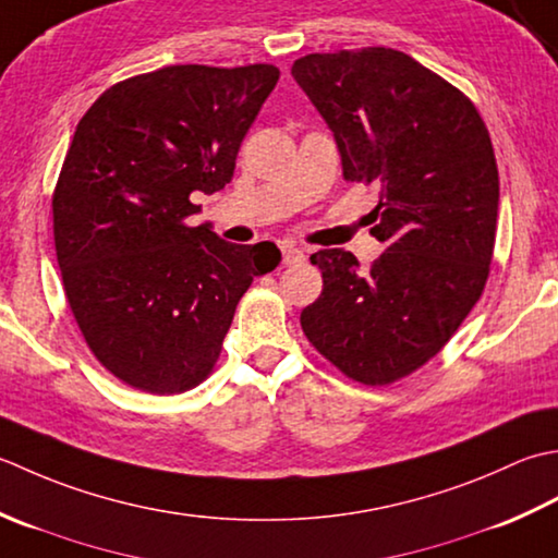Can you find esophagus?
Instances as JSON below:
<instances>
[{
	"instance_id": "34e87169",
	"label": "esophagus",
	"mask_w": 558,
	"mask_h": 558,
	"mask_svg": "<svg viewBox=\"0 0 558 558\" xmlns=\"http://www.w3.org/2000/svg\"><path fill=\"white\" fill-rule=\"evenodd\" d=\"M281 263L287 267H299L305 263V253L301 247H295L291 243H283L281 245Z\"/></svg>"
}]
</instances>
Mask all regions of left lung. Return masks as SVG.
I'll list each match as a JSON object with an SVG mask.
<instances>
[{
	"instance_id": "left-lung-1",
	"label": "left lung",
	"mask_w": 558,
	"mask_h": 558,
	"mask_svg": "<svg viewBox=\"0 0 558 558\" xmlns=\"http://www.w3.org/2000/svg\"><path fill=\"white\" fill-rule=\"evenodd\" d=\"M332 130L349 183L380 187L371 267L317 250L323 293L301 313L308 342L347 378L388 385L448 344L492 265L498 168L486 124L446 78L392 48L315 52L291 66Z\"/></svg>"
}]
</instances>
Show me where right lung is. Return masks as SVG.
<instances>
[{"label": "right lung", "mask_w": 558, "mask_h": 558, "mask_svg": "<svg viewBox=\"0 0 558 558\" xmlns=\"http://www.w3.org/2000/svg\"><path fill=\"white\" fill-rule=\"evenodd\" d=\"M275 64H175L110 86L78 120L52 195L66 303L130 388L175 395L214 371L238 301L281 259L187 226L195 192L231 183Z\"/></svg>", "instance_id": "obj_1"}]
</instances>
